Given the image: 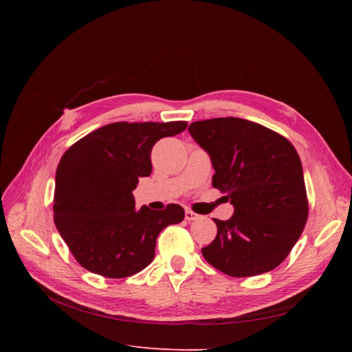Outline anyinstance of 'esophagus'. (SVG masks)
<instances>
[{
    "mask_svg": "<svg viewBox=\"0 0 352 352\" xmlns=\"http://www.w3.org/2000/svg\"><path fill=\"white\" fill-rule=\"evenodd\" d=\"M199 216L197 214V212H194V211H190V210H186L185 211V219L188 220V221H194V220H197Z\"/></svg>",
    "mask_w": 352,
    "mask_h": 352,
    "instance_id": "1",
    "label": "esophagus"
}]
</instances>
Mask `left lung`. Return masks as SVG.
Masks as SVG:
<instances>
[{"instance_id": "1", "label": "left lung", "mask_w": 352, "mask_h": 352, "mask_svg": "<svg viewBox=\"0 0 352 352\" xmlns=\"http://www.w3.org/2000/svg\"><path fill=\"white\" fill-rule=\"evenodd\" d=\"M188 131L211 160L212 186L233 206L229 220L214 219L217 235L202 248L225 274L267 273L287 257L308 217L300 155L267 127L238 117L190 123Z\"/></svg>"}]
</instances>
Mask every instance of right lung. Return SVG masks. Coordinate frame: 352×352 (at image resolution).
I'll return each mask as SVG.
<instances>
[{"mask_svg": "<svg viewBox=\"0 0 352 352\" xmlns=\"http://www.w3.org/2000/svg\"><path fill=\"white\" fill-rule=\"evenodd\" d=\"M186 122L105 124L73 144L56 172L54 223L76 261L104 278L122 279L154 260L166 226L180 223L185 210L168 204L154 211L135 208L133 189L151 175L157 141L186 129Z\"/></svg>", "mask_w": 352, "mask_h": 352, "instance_id": "right-lung-1", "label": "right lung"}]
</instances>
